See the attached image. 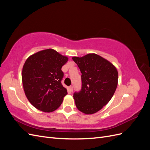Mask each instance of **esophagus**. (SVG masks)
<instances>
[{
	"mask_svg": "<svg viewBox=\"0 0 150 150\" xmlns=\"http://www.w3.org/2000/svg\"><path fill=\"white\" fill-rule=\"evenodd\" d=\"M68 91H69V93H72L73 91V87L72 86H70L69 88H68Z\"/></svg>",
	"mask_w": 150,
	"mask_h": 150,
	"instance_id": "esophagus-1",
	"label": "esophagus"
}]
</instances>
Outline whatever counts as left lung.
<instances>
[{
  "instance_id": "1",
  "label": "left lung",
  "mask_w": 150,
  "mask_h": 150,
  "mask_svg": "<svg viewBox=\"0 0 150 150\" xmlns=\"http://www.w3.org/2000/svg\"><path fill=\"white\" fill-rule=\"evenodd\" d=\"M82 73V88L73 97L77 108L86 115L98 112L111 100L117 86L116 67L96 54L72 57Z\"/></svg>"
}]
</instances>
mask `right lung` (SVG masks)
I'll return each mask as SVG.
<instances>
[{
	"instance_id": "add662e5",
	"label": "right lung",
	"mask_w": 150,
	"mask_h": 150,
	"mask_svg": "<svg viewBox=\"0 0 150 150\" xmlns=\"http://www.w3.org/2000/svg\"><path fill=\"white\" fill-rule=\"evenodd\" d=\"M68 57L55 50L48 49L30 56L22 71V81L25 94L38 110L46 112L55 111L61 106L67 89L61 80V70Z\"/></svg>"
}]
</instances>
